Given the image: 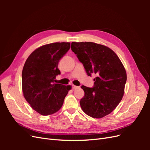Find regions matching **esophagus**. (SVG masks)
<instances>
[{
	"instance_id": "obj_1",
	"label": "esophagus",
	"mask_w": 150,
	"mask_h": 150,
	"mask_svg": "<svg viewBox=\"0 0 150 150\" xmlns=\"http://www.w3.org/2000/svg\"><path fill=\"white\" fill-rule=\"evenodd\" d=\"M71 87H72V89H76V88H78V86H75V85H74V84H72V85H71Z\"/></svg>"
}]
</instances>
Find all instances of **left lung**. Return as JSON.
Instances as JSON below:
<instances>
[{"instance_id":"8db88e82","label":"left lung","mask_w":150,"mask_h":150,"mask_svg":"<svg viewBox=\"0 0 150 150\" xmlns=\"http://www.w3.org/2000/svg\"><path fill=\"white\" fill-rule=\"evenodd\" d=\"M89 76L96 75L93 88L81 86L83 111L94 118H101L118 105L124 94L126 72L116 53L103 45L72 42L71 46Z\"/></svg>"}]
</instances>
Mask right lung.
Segmentation results:
<instances>
[{
    "label": "right lung",
    "instance_id": "obj_1",
    "mask_svg": "<svg viewBox=\"0 0 150 150\" xmlns=\"http://www.w3.org/2000/svg\"><path fill=\"white\" fill-rule=\"evenodd\" d=\"M70 49L69 42H55L35 49L27 59L22 72L26 101L39 114L47 116L60 110L71 86L54 83L61 74L58 64Z\"/></svg>",
    "mask_w": 150,
    "mask_h": 150
}]
</instances>
